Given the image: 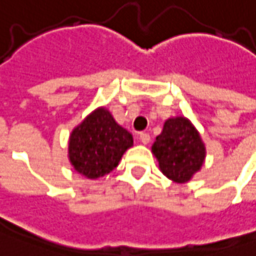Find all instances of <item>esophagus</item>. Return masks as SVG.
I'll return each instance as SVG.
<instances>
[{
  "instance_id": "esophagus-1",
  "label": "esophagus",
  "mask_w": 256,
  "mask_h": 256,
  "mask_svg": "<svg viewBox=\"0 0 256 256\" xmlns=\"http://www.w3.org/2000/svg\"><path fill=\"white\" fill-rule=\"evenodd\" d=\"M140 140L144 144H148L150 142V134H148V132H140Z\"/></svg>"
}]
</instances>
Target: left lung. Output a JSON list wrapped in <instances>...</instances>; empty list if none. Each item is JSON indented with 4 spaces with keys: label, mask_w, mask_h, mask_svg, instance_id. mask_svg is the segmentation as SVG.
<instances>
[{
    "label": "left lung",
    "mask_w": 256,
    "mask_h": 256,
    "mask_svg": "<svg viewBox=\"0 0 256 256\" xmlns=\"http://www.w3.org/2000/svg\"><path fill=\"white\" fill-rule=\"evenodd\" d=\"M160 171L176 183H186L202 168L206 146L200 134L186 116L168 118L152 146Z\"/></svg>",
    "instance_id": "left-lung-1"
}]
</instances>
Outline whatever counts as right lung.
<instances>
[{
  "instance_id": "right-lung-1",
  "label": "right lung",
  "mask_w": 256,
  "mask_h": 256,
  "mask_svg": "<svg viewBox=\"0 0 256 256\" xmlns=\"http://www.w3.org/2000/svg\"><path fill=\"white\" fill-rule=\"evenodd\" d=\"M132 142V134L116 124L108 108L100 106L73 128L68 156L78 174L98 179L118 166Z\"/></svg>"
}]
</instances>
